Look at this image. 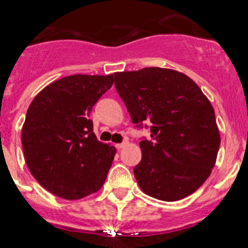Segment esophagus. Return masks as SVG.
Masks as SVG:
<instances>
[{"label": "esophagus", "mask_w": 248, "mask_h": 248, "mask_svg": "<svg viewBox=\"0 0 248 248\" xmlns=\"http://www.w3.org/2000/svg\"><path fill=\"white\" fill-rule=\"evenodd\" d=\"M126 145H127V141H124L122 142V143H117V145H116V148H117V150H121V148H124Z\"/></svg>", "instance_id": "esophagus-1"}]
</instances>
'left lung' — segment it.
I'll return each mask as SVG.
<instances>
[{
	"label": "left lung",
	"mask_w": 248,
	"mask_h": 248,
	"mask_svg": "<svg viewBox=\"0 0 248 248\" xmlns=\"http://www.w3.org/2000/svg\"><path fill=\"white\" fill-rule=\"evenodd\" d=\"M115 86L133 124L151 126L133 170L142 191L172 202L199 189L221 142L214 107L201 88L185 73L160 67L116 72Z\"/></svg>",
	"instance_id": "8db88e82"
}]
</instances>
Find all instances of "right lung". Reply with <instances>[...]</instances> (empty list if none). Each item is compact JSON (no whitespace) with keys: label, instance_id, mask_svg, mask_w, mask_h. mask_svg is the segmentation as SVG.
Masks as SVG:
<instances>
[{"label":"right lung","instance_id":"add662e5","mask_svg":"<svg viewBox=\"0 0 248 248\" xmlns=\"http://www.w3.org/2000/svg\"><path fill=\"white\" fill-rule=\"evenodd\" d=\"M113 85V75H72L49 83L33 98L22 127L25 160L38 184L64 200L97 192L116 148L100 142L88 118Z\"/></svg>","mask_w":248,"mask_h":248}]
</instances>
